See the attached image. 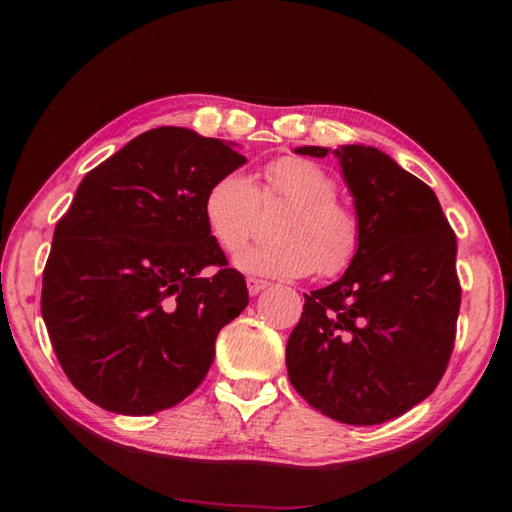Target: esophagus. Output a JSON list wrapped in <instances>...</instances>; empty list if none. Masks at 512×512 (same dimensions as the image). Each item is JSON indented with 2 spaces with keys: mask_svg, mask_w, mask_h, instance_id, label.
<instances>
[{
  "mask_svg": "<svg viewBox=\"0 0 512 512\" xmlns=\"http://www.w3.org/2000/svg\"><path fill=\"white\" fill-rule=\"evenodd\" d=\"M246 286H248V292H250V295H259V292L268 288V281H264V279H255V277H248V279H246Z\"/></svg>",
  "mask_w": 512,
  "mask_h": 512,
  "instance_id": "obj_1",
  "label": "esophagus"
}]
</instances>
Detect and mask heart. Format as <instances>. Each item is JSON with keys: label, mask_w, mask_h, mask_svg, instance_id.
<instances>
[{"label": "heart", "mask_w": 512, "mask_h": 512, "mask_svg": "<svg viewBox=\"0 0 512 512\" xmlns=\"http://www.w3.org/2000/svg\"><path fill=\"white\" fill-rule=\"evenodd\" d=\"M292 204L281 222V242L259 244L237 255V268L264 277H303L317 270L339 275L354 262L361 246V220L336 198V182L321 165L299 156L270 160L262 184L239 171L224 173L204 195L206 226L228 253H237L257 233L262 204Z\"/></svg>", "instance_id": "heart-1"}]
</instances>
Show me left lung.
Masks as SVG:
<instances>
[{"instance_id": "1", "label": "left lung", "mask_w": 512, "mask_h": 512, "mask_svg": "<svg viewBox=\"0 0 512 512\" xmlns=\"http://www.w3.org/2000/svg\"><path fill=\"white\" fill-rule=\"evenodd\" d=\"M325 158V147H297ZM339 158L361 220L345 275L312 290L286 345L292 387L345 424L398 418L438 387L460 312L458 242L420 178L376 147L343 145Z\"/></svg>"}]
</instances>
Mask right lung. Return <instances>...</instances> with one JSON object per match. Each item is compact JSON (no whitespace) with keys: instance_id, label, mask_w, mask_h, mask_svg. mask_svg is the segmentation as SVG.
Masks as SVG:
<instances>
[{"instance_id":"right-lung-1","label":"right lung","mask_w":512,"mask_h":512,"mask_svg":"<svg viewBox=\"0 0 512 512\" xmlns=\"http://www.w3.org/2000/svg\"><path fill=\"white\" fill-rule=\"evenodd\" d=\"M246 158L220 138L156 127L92 169L54 228L41 317L70 383L107 411L187 398L215 339L248 306L204 220L211 184ZM215 265L213 278H200Z\"/></svg>"}]
</instances>
